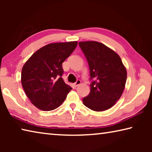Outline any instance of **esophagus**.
I'll list each match as a JSON object with an SVG mask.
<instances>
[{"mask_svg": "<svg viewBox=\"0 0 152 152\" xmlns=\"http://www.w3.org/2000/svg\"><path fill=\"white\" fill-rule=\"evenodd\" d=\"M80 84H81V80H77L76 82L74 83V85H75V86H78Z\"/></svg>", "mask_w": 152, "mask_h": 152, "instance_id": "34e87169", "label": "esophagus"}]
</instances>
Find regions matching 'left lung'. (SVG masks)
Here are the masks:
<instances>
[{
	"label": "left lung",
	"instance_id": "obj_1",
	"mask_svg": "<svg viewBox=\"0 0 152 152\" xmlns=\"http://www.w3.org/2000/svg\"><path fill=\"white\" fill-rule=\"evenodd\" d=\"M88 63L91 92L83 104L94 111L111 108L124 91L127 70L119 56L102 43L89 41L79 42Z\"/></svg>",
	"mask_w": 152,
	"mask_h": 152
}]
</instances>
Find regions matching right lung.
<instances>
[{
    "label": "right lung",
    "mask_w": 152,
    "mask_h": 152,
    "mask_svg": "<svg viewBox=\"0 0 152 152\" xmlns=\"http://www.w3.org/2000/svg\"><path fill=\"white\" fill-rule=\"evenodd\" d=\"M78 42L50 43L36 51L21 71V84L31 103L45 111L54 110L65 101L72 88L64 82L62 63Z\"/></svg>",
    "instance_id": "1"
}]
</instances>
